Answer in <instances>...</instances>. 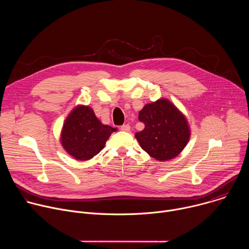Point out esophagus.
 Segmentation results:
<instances>
[{"instance_id":"1","label":"esophagus","mask_w":249,"mask_h":249,"mask_svg":"<svg viewBox=\"0 0 249 249\" xmlns=\"http://www.w3.org/2000/svg\"><path fill=\"white\" fill-rule=\"evenodd\" d=\"M130 129H131V127H130L129 124H124V125H122V126L120 127V130H121V131H125V132L130 131Z\"/></svg>"}]
</instances>
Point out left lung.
Returning <instances> with one entry per match:
<instances>
[{
	"label": "left lung",
	"instance_id": "1",
	"mask_svg": "<svg viewBox=\"0 0 249 249\" xmlns=\"http://www.w3.org/2000/svg\"><path fill=\"white\" fill-rule=\"evenodd\" d=\"M139 120L145 128L136 133V139L142 149L160 161L178 156L190 139L187 119L168 99L146 104L139 112Z\"/></svg>",
	"mask_w": 249,
	"mask_h": 249
}]
</instances>
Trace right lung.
I'll return each instance as SVG.
<instances>
[{
    "label": "right lung",
    "mask_w": 249,
    "mask_h": 249,
    "mask_svg": "<svg viewBox=\"0 0 249 249\" xmlns=\"http://www.w3.org/2000/svg\"><path fill=\"white\" fill-rule=\"evenodd\" d=\"M115 131L116 128L103 125L89 106L78 105L66 118L60 140L70 156L78 160H89L104 148Z\"/></svg>",
    "instance_id": "obj_1"
}]
</instances>
